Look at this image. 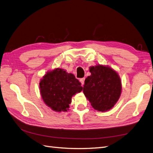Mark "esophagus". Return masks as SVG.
<instances>
[{
	"mask_svg": "<svg viewBox=\"0 0 153 153\" xmlns=\"http://www.w3.org/2000/svg\"><path fill=\"white\" fill-rule=\"evenodd\" d=\"M80 82H81L82 85H84V82H85V78H80Z\"/></svg>",
	"mask_w": 153,
	"mask_h": 153,
	"instance_id": "esophagus-1",
	"label": "esophagus"
}]
</instances>
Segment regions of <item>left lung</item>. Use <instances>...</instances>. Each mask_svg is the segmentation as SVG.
Masks as SVG:
<instances>
[{
	"label": "left lung",
	"mask_w": 153,
	"mask_h": 153,
	"mask_svg": "<svg viewBox=\"0 0 153 153\" xmlns=\"http://www.w3.org/2000/svg\"><path fill=\"white\" fill-rule=\"evenodd\" d=\"M91 75L85 80L83 92L95 110L106 112L114 107L121 96L122 84L118 73L108 66H90Z\"/></svg>",
	"instance_id": "1"
}]
</instances>
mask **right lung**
Wrapping results in <instances>:
<instances>
[{
  "mask_svg": "<svg viewBox=\"0 0 153 153\" xmlns=\"http://www.w3.org/2000/svg\"><path fill=\"white\" fill-rule=\"evenodd\" d=\"M39 89L45 105L55 112H67L72 97L82 91L81 83L72 73L61 68L48 71L40 80Z\"/></svg>",
  "mask_w": 153,
  "mask_h": 153,
  "instance_id": "obj_1",
  "label": "right lung"
}]
</instances>
